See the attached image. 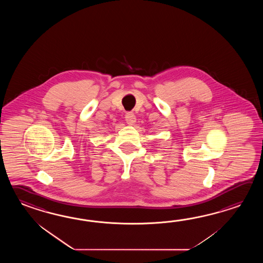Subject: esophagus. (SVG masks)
<instances>
[{"label":"esophagus","instance_id":"obj_1","mask_svg":"<svg viewBox=\"0 0 263 263\" xmlns=\"http://www.w3.org/2000/svg\"><path fill=\"white\" fill-rule=\"evenodd\" d=\"M125 119H126V122L129 125H134L136 122V117L133 112H127L125 116Z\"/></svg>","mask_w":263,"mask_h":263}]
</instances>
